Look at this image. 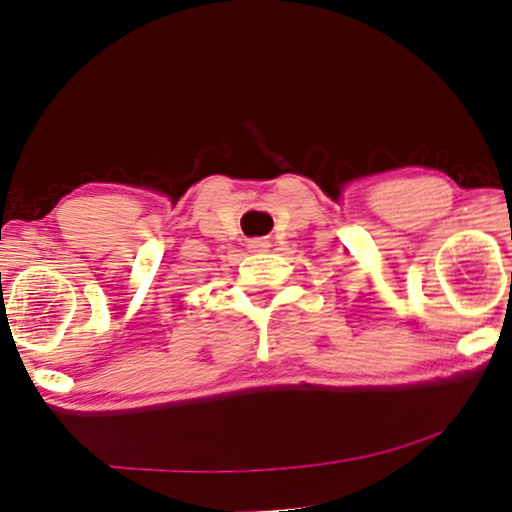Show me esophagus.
I'll use <instances>...</instances> for the list:
<instances>
[{"mask_svg": "<svg viewBox=\"0 0 512 512\" xmlns=\"http://www.w3.org/2000/svg\"><path fill=\"white\" fill-rule=\"evenodd\" d=\"M269 246H271V243L266 241V239H250V241H248V250H250V253H264V250L269 248Z\"/></svg>", "mask_w": 512, "mask_h": 512, "instance_id": "1", "label": "esophagus"}]
</instances>
